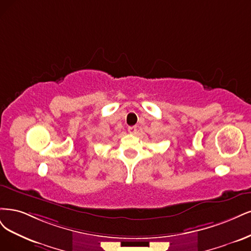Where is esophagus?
<instances>
[{"mask_svg":"<svg viewBox=\"0 0 251 251\" xmlns=\"http://www.w3.org/2000/svg\"><path fill=\"white\" fill-rule=\"evenodd\" d=\"M128 132L131 133V134H134L136 132V126H130L128 127Z\"/></svg>","mask_w":251,"mask_h":251,"instance_id":"1","label":"esophagus"}]
</instances>
